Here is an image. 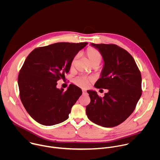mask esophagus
<instances>
[{"mask_svg":"<svg viewBox=\"0 0 160 160\" xmlns=\"http://www.w3.org/2000/svg\"><path fill=\"white\" fill-rule=\"evenodd\" d=\"M82 92H83V94H86V90H82Z\"/></svg>","mask_w":160,"mask_h":160,"instance_id":"obj_1","label":"esophagus"}]
</instances>
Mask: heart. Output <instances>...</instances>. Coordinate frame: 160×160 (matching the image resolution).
Wrapping results in <instances>:
<instances>
[{
	"mask_svg": "<svg viewBox=\"0 0 160 160\" xmlns=\"http://www.w3.org/2000/svg\"><path fill=\"white\" fill-rule=\"evenodd\" d=\"M85 54L87 57L90 63L92 66L98 67L100 64L102 59L101 53L98 49L94 48H91V47L88 48L85 51ZM77 58H78V56L76 55L72 59L70 62V67L71 70H73L74 68ZM73 81H74V83L77 86L81 88H87L88 87V85L90 83V78L85 76H78L76 77Z\"/></svg>",
	"mask_w": 160,
	"mask_h": 160,
	"instance_id": "obj_1",
	"label": "heart"
}]
</instances>
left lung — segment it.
<instances>
[{"instance_id": "1", "label": "left lung", "mask_w": 160, "mask_h": 160, "mask_svg": "<svg viewBox=\"0 0 160 160\" xmlns=\"http://www.w3.org/2000/svg\"><path fill=\"white\" fill-rule=\"evenodd\" d=\"M90 45L99 49L104 61L95 87L108 89V92L101 98L95 91L88 90L90 102L86 106V114L97 125L115 127L129 117L142 95L141 73L130 54L117 45Z\"/></svg>"}]
</instances>
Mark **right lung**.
I'll list each match as a JSON object with an SVG mask.
<instances>
[{"instance_id": "obj_1", "label": "right lung", "mask_w": 160, "mask_h": 160, "mask_svg": "<svg viewBox=\"0 0 160 160\" xmlns=\"http://www.w3.org/2000/svg\"><path fill=\"white\" fill-rule=\"evenodd\" d=\"M87 42H58L33 50L18 75L20 99L29 115L38 123L51 126L69 117L82 90L70 84L64 91L56 87L64 78L70 62Z\"/></svg>"}]
</instances>
